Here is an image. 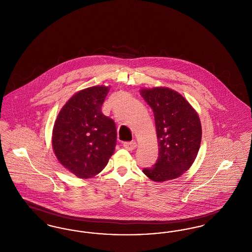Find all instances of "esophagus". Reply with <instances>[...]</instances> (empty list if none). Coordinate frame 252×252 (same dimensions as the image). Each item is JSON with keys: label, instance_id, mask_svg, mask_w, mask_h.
I'll return each instance as SVG.
<instances>
[{"label": "esophagus", "instance_id": "obj_1", "mask_svg": "<svg viewBox=\"0 0 252 252\" xmlns=\"http://www.w3.org/2000/svg\"><path fill=\"white\" fill-rule=\"evenodd\" d=\"M137 144L135 142H126V143H124V147L128 150V151H132L136 148Z\"/></svg>", "mask_w": 252, "mask_h": 252}]
</instances>
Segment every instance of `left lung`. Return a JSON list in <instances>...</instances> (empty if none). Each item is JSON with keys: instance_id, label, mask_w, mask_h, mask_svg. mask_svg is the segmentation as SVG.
<instances>
[{"instance_id": "8db88e82", "label": "left lung", "mask_w": 252, "mask_h": 252, "mask_svg": "<svg viewBox=\"0 0 252 252\" xmlns=\"http://www.w3.org/2000/svg\"><path fill=\"white\" fill-rule=\"evenodd\" d=\"M140 94L153 109L158 146L156 163L143 172L156 182L177 179L189 170L197 156L202 137L199 116L192 105L172 89L143 88Z\"/></svg>"}]
</instances>
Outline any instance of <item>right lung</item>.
I'll list each match as a JSON object with an SVG mask.
<instances>
[{
	"instance_id": "obj_1",
	"label": "right lung",
	"mask_w": 252,
	"mask_h": 252,
	"mask_svg": "<svg viewBox=\"0 0 252 252\" xmlns=\"http://www.w3.org/2000/svg\"><path fill=\"white\" fill-rule=\"evenodd\" d=\"M109 86H94L74 94L60 109L52 146L60 164L79 179L98 175L113 155L117 132L102 113Z\"/></svg>"
}]
</instances>
